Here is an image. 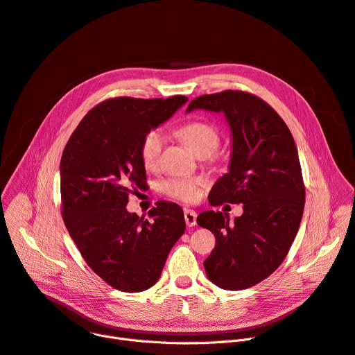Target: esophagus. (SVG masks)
Masks as SVG:
<instances>
[{
  "mask_svg": "<svg viewBox=\"0 0 355 355\" xmlns=\"http://www.w3.org/2000/svg\"><path fill=\"white\" fill-rule=\"evenodd\" d=\"M184 218L189 227H193L197 225V213L194 210H190V209L184 210Z\"/></svg>",
  "mask_w": 355,
  "mask_h": 355,
  "instance_id": "obj_1",
  "label": "esophagus"
}]
</instances>
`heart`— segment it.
Segmentation results:
<instances>
[{
  "instance_id": "1",
  "label": "heart",
  "mask_w": 355,
  "mask_h": 355,
  "mask_svg": "<svg viewBox=\"0 0 355 355\" xmlns=\"http://www.w3.org/2000/svg\"><path fill=\"white\" fill-rule=\"evenodd\" d=\"M178 137L185 142L191 151L198 155H210L220 144L218 129L202 121L189 122L178 128ZM164 146V134L159 129H153L145 134L139 145V155L145 168L151 170L157 166ZM201 177H175L161 184V191L168 197H173L185 202L196 201L200 196Z\"/></svg>"
}]
</instances>
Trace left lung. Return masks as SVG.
Instances as JSON below:
<instances>
[{
	"label": "left lung",
	"mask_w": 355,
	"mask_h": 355,
	"mask_svg": "<svg viewBox=\"0 0 355 355\" xmlns=\"http://www.w3.org/2000/svg\"><path fill=\"white\" fill-rule=\"evenodd\" d=\"M194 109L225 114L232 130L229 173L216 181L209 202L243 204L233 223L221 211L198 214V226L216 237L204 269L221 289H248L281 266L300 230L305 187L297 149L284 119L250 93L198 96L187 112Z\"/></svg>",
	"instance_id": "8db88e82"
}]
</instances>
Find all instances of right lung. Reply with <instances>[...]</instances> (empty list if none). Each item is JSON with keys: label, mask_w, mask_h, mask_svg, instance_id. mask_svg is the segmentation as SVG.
Masks as SVG:
<instances>
[{"label": "right lung", "mask_w": 355, "mask_h": 355, "mask_svg": "<svg viewBox=\"0 0 355 355\" xmlns=\"http://www.w3.org/2000/svg\"><path fill=\"white\" fill-rule=\"evenodd\" d=\"M115 98L93 107L74 129L60 161L62 214L90 269L112 288L142 292L161 276L185 230L181 207L159 201L148 214L129 213V194L145 189L139 145L187 102Z\"/></svg>", "instance_id": "right-lung-1"}]
</instances>
